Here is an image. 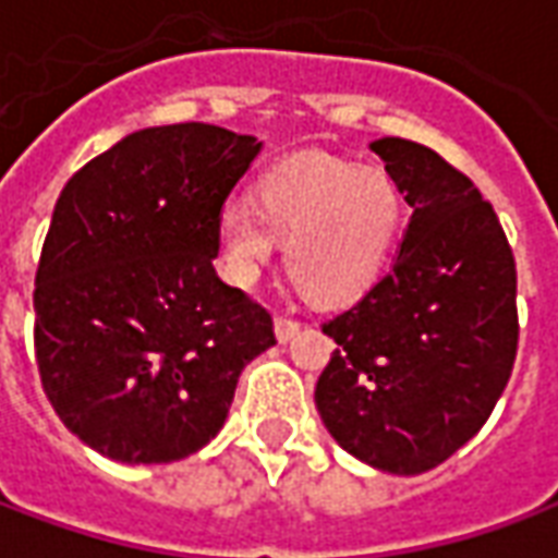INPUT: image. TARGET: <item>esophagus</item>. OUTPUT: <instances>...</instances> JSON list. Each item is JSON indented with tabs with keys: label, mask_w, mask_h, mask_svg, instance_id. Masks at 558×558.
<instances>
[{
	"label": "esophagus",
	"mask_w": 558,
	"mask_h": 558,
	"mask_svg": "<svg viewBox=\"0 0 558 558\" xmlns=\"http://www.w3.org/2000/svg\"><path fill=\"white\" fill-rule=\"evenodd\" d=\"M299 323H295V319H283V316H278V319H275V338L280 340V343H290L292 338H295V335H299Z\"/></svg>",
	"instance_id": "obj_1"
}]
</instances>
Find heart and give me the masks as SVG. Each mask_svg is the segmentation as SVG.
<instances>
[{
  "label": "heart",
  "instance_id": "b5f03b06",
  "mask_svg": "<svg viewBox=\"0 0 558 558\" xmlns=\"http://www.w3.org/2000/svg\"><path fill=\"white\" fill-rule=\"evenodd\" d=\"M254 208L232 203L218 215L223 271L254 287L283 242V268L319 304L359 299L398 247L407 196L379 163L307 158L280 163L254 184Z\"/></svg>",
  "mask_w": 558,
  "mask_h": 558
}]
</instances>
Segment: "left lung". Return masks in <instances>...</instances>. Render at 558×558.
<instances>
[{"label": "left lung", "instance_id": "obj_1", "mask_svg": "<svg viewBox=\"0 0 558 558\" xmlns=\"http://www.w3.org/2000/svg\"><path fill=\"white\" fill-rule=\"evenodd\" d=\"M412 215L398 259L323 331L338 343L316 383L335 442L391 475L466 445L502 398L517 355V271L478 187L412 140L371 143Z\"/></svg>", "mask_w": 558, "mask_h": 558}]
</instances>
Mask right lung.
<instances>
[{
  "instance_id": "obj_1",
  "label": "right lung",
  "mask_w": 558,
  "mask_h": 558,
  "mask_svg": "<svg viewBox=\"0 0 558 558\" xmlns=\"http://www.w3.org/2000/svg\"><path fill=\"white\" fill-rule=\"evenodd\" d=\"M263 140L140 128L56 199L35 275V359L68 430L119 463H172L227 421L271 316L218 278V215Z\"/></svg>"
}]
</instances>
